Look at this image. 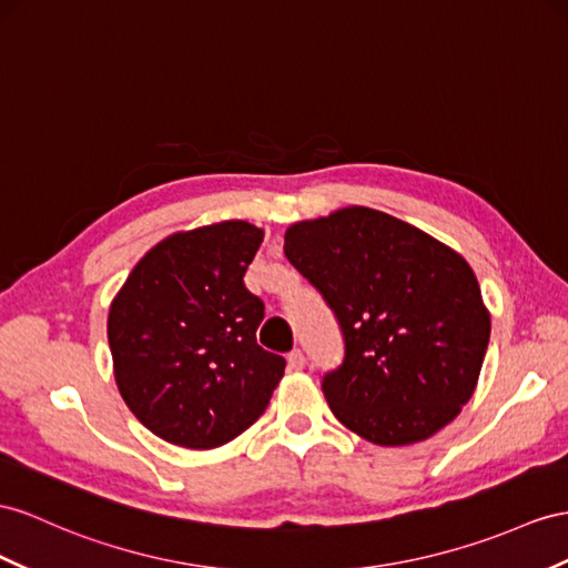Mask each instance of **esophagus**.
<instances>
[{"instance_id": "esophagus-1", "label": "esophagus", "mask_w": 568, "mask_h": 568, "mask_svg": "<svg viewBox=\"0 0 568 568\" xmlns=\"http://www.w3.org/2000/svg\"><path fill=\"white\" fill-rule=\"evenodd\" d=\"M287 367L293 369V372H300L302 367H304V355H302V351H293L287 355Z\"/></svg>"}]
</instances>
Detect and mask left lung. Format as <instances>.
<instances>
[{
    "label": "left lung",
    "instance_id": "obj_1",
    "mask_svg": "<svg viewBox=\"0 0 568 568\" xmlns=\"http://www.w3.org/2000/svg\"><path fill=\"white\" fill-rule=\"evenodd\" d=\"M285 256L343 328L345 359L324 379L341 425L376 446H408L454 423L475 394L491 331L468 261L367 206L293 223Z\"/></svg>",
    "mask_w": 568,
    "mask_h": 568
}]
</instances>
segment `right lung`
Returning <instances> with one entry per match:
<instances>
[{
    "label": "right lung",
    "mask_w": 568,
    "mask_h": 568,
    "mask_svg": "<svg viewBox=\"0 0 568 568\" xmlns=\"http://www.w3.org/2000/svg\"><path fill=\"white\" fill-rule=\"evenodd\" d=\"M264 230L221 221L172 232L141 256L108 314L126 408L168 444L215 448L250 429L285 359L256 345L264 302L244 287Z\"/></svg>",
    "instance_id": "add662e5"
}]
</instances>
